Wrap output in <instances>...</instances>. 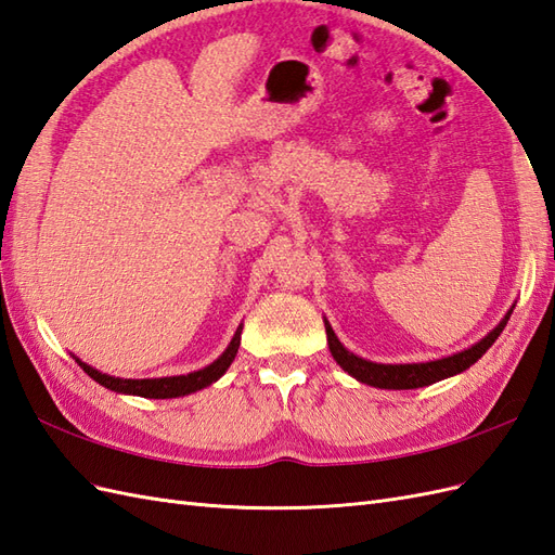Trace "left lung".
Here are the masks:
<instances>
[{
    "label": "left lung",
    "instance_id": "8db88e82",
    "mask_svg": "<svg viewBox=\"0 0 555 555\" xmlns=\"http://www.w3.org/2000/svg\"><path fill=\"white\" fill-rule=\"evenodd\" d=\"M508 318H512V310L506 312V318L495 328H492V332L483 340H478L476 346H472L469 350L457 352V354L446 357V359H437V362H427V364H373V362H366V359L357 357L340 346V340L336 338L334 328L328 326L326 320H324V326H326L328 350H332L336 362L346 369L352 378H357L359 383H366L373 387H385V389H415V387H425V385H431V383L443 380V378H451V376H455V373L469 369L474 362H478V359L486 354V350L492 346V343L498 340Z\"/></svg>",
    "mask_w": 555,
    "mask_h": 555
}]
</instances>
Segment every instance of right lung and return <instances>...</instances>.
I'll use <instances>...</instances> for the list:
<instances>
[{
    "label": "right lung",
    "mask_w": 555,
    "mask_h": 555,
    "mask_svg": "<svg viewBox=\"0 0 555 555\" xmlns=\"http://www.w3.org/2000/svg\"><path fill=\"white\" fill-rule=\"evenodd\" d=\"M241 332L243 326H237V332L231 340V346L227 348L217 362H212L209 366L193 371L189 376H172V378H144V380H124V378H112L107 373H100L93 366H88L83 362H79V366L91 376L95 383L104 385L107 389H114V392H124V395H138V397H146V399H172V397H184L196 392V389H203L207 385H212L215 380H219L227 369L231 366V362L237 354V348H241Z\"/></svg>",
    "instance_id": "right-lung-1"
}]
</instances>
